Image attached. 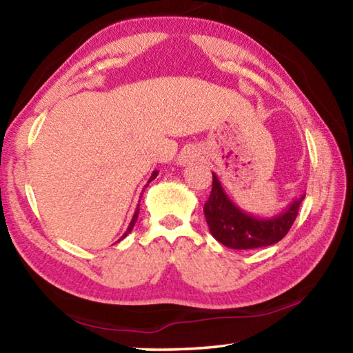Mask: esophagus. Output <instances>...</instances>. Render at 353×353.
Masks as SVG:
<instances>
[{
	"label": "esophagus",
	"mask_w": 353,
	"mask_h": 353,
	"mask_svg": "<svg viewBox=\"0 0 353 353\" xmlns=\"http://www.w3.org/2000/svg\"><path fill=\"white\" fill-rule=\"evenodd\" d=\"M201 157V152L198 148L187 146L183 148V151L179 154V165H190L193 162H198Z\"/></svg>",
	"instance_id": "esophagus-1"
}]
</instances>
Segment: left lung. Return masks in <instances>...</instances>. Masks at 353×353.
Here are the masks:
<instances>
[{
	"label": "left lung",
	"instance_id": "obj_1",
	"mask_svg": "<svg viewBox=\"0 0 353 353\" xmlns=\"http://www.w3.org/2000/svg\"><path fill=\"white\" fill-rule=\"evenodd\" d=\"M213 174L210 198L204 205L205 221L214 240L230 249H256L279 243L288 234L299 213L305 194L292 199L282 213L272 218H260L241 210L232 201L221 185L218 176Z\"/></svg>",
	"mask_w": 353,
	"mask_h": 353
}]
</instances>
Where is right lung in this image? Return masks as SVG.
Returning <instances> with one entry per match:
<instances>
[{"label": "right lung", "instance_id": "obj_1", "mask_svg": "<svg viewBox=\"0 0 353 353\" xmlns=\"http://www.w3.org/2000/svg\"><path fill=\"white\" fill-rule=\"evenodd\" d=\"M157 174H159V171H157V170H155V171L152 172V174H151V177H149V181H148V183H149V182H151V181H154V179H155V177H157ZM139 212H140V204H137V208H135V213H134V216H132V221H130V224H129V227H128V230H126V232H124V235H123L121 238H119V240H123V238H124V236H128V235L130 234V232H132V229H134V225H135V223H137V218H139Z\"/></svg>", "mask_w": 353, "mask_h": 353}]
</instances>
